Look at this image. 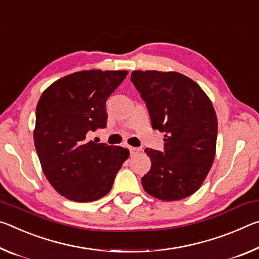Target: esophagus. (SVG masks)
<instances>
[{
    "label": "esophagus",
    "instance_id": "34e87169",
    "mask_svg": "<svg viewBox=\"0 0 259 259\" xmlns=\"http://www.w3.org/2000/svg\"><path fill=\"white\" fill-rule=\"evenodd\" d=\"M128 149L131 151V154H137V152L140 151L139 148H135V147H128Z\"/></svg>",
    "mask_w": 259,
    "mask_h": 259
}]
</instances>
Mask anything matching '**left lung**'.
I'll use <instances>...</instances> for the list:
<instances>
[{"label": "left lung", "mask_w": 259, "mask_h": 259, "mask_svg": "<svg viewBox=\"0 0 259 259\" xmlns=\"http://www.w3.org/2000/svg\"><path fill=\"white\" fill-rule=\"evenodd\" d=\"M131 80L146 102L151 126L164 132V151L147 148L150 171L143 189L158 200L178 201L201 187L215 156L218 121L198 84L178 72L133 71Z\"/></svg>", "instance_id": "1"}]
</instances>
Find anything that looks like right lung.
Segmentation results:
<instances>
[{"label":"right lung","mask_w":259,"mask_h":259,"mask_svg":"<svg viewBox=\"0 0 259 259\" xmlns=\"http://www.w3.org/2000/svg\"><path fill=\"white\" fill-rule=\"evenodd\" d=\"M127 71H79L42 93L36 105L34 145L42 171L67 200L93 202L112 188L128 149L90 140L107 126L105 102Z\"/></svg>","instance_id":"1"}]
</instances>
